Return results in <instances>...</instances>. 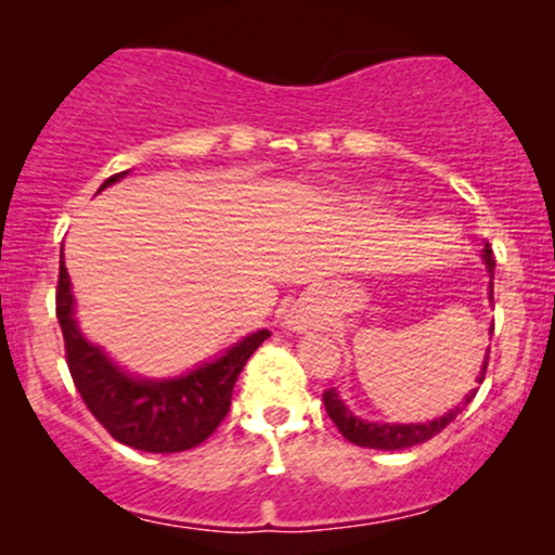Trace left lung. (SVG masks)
<instances>
[{"mask_svg":"<svg viewBox=\"0 0 555 555\" xmlns=\"http://www.w3.org/2000/svg\"><path fill=\"white\" fill-rule=\"evenodd\" d=\"M482 260H486L490 276H493V269H495V258H493V250H490V245H486V250H482ZM493 286V282H490ZM490 297H493V289H490ZM490 352V349H488ZM486 371H488V354H486V362H482V373L480 378H477V384H482V378H486ZM477 388L467 393L462 401V406H456V410L446 412L443 417L433 420V423H412V425H391V423H365V420L354 417L352 412L344 406V401L339 399V393L334 391V388H328V391H323V404H326V412L328 417L334 420V425L339 428V433L344 438H347L349 443H358V446H365V449H384V451H399V449H410V446H417V443H425L430 441L433 436H438L446 425L454 423L456 415L464 410V406L469 404V401L475 399Z\"/></svg>","mask_w":555,"mask_h":555,"instance_id":"obj_1","label":"left lung"}]
</instances>
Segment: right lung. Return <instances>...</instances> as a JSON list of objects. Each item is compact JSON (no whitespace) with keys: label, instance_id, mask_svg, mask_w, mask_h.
I'll return each instance as SVG.
<instances>
[{"label":"right lung","instance_id":"right-lung-1","mask_svg":"<svg viewBox=\"0 0 555 555\" xmlns=\"http://www.w3.org/2000/svg\"><path fill=\"white\" fill-rule=\"evenodd\" d=\"M127 171L112 175L101 190L122 180ZM75 299L69 292L65 260L56 282V318L65 336V358L73 384L91 415L132 449L151 454H175L206 441L227 417L237 375L250 354L271 336L269 328L245 336L219 360L169 380H140L119 371L114 362L80 334L73 318Z\"/></svg>","mask_w":555,"mask_h":555}]
</instances>
